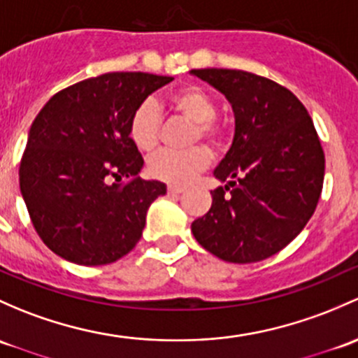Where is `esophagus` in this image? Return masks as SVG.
Wrapping results in <instances>:
<instances>
[{
    "label": "esophagus",
    "mask_w": 358,
    "mask_h": 358,
    "mask_svg": "<svg viewBox=\"0 0 358 358\" xmlns=\"http://www.w3.org/2000/svg\"><path fill=\"white\" fill-rule=\"evenodd\" d=\"M183 190H185V189H182V187H173V185L168 187V194L169 195H180V194H183Z\"/></svg>",
    "instance_id": "esophagus-1"
}]
</instances>
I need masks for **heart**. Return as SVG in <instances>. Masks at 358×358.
Wrapping results in <instances>:
<instances>
[{"instance_id":"1","label":"heart","mask_w":358,"mask_h":358,"mask_svg":"<svg viewBox=\"0 0 358 358\" xmlns=\"http://www.w3.org/2000/svg\"><path fill=\"white\" fill-rule=\"evenodd\" d=\"M169 106L194 123L190 135L192 142L201 138L216 149L223 145V129L214 120L216 104L204 89L197 85L180 87L169 96ZM159 111L152 101H144L138 104L129 123L130 141L134 142L135 148L142 152H150L156 149L159 141ZM209 161V152L204 148H192L185 152L163 150L150 157L148 171L152 178L173 187H183L197 173L208 168Z\"/></svg>"}]
</instances>
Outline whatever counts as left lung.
Instances as JSON below:
<instances>
[{"label": "left lung", "mask_w": 358, "mask_h": 358, "mask_svg": "<svg viewBox=\"0 0 358 358\" xmlns=\"http://www.w3.org/2000/svg\"><path fill=\"white\" fill-rule=\"evenodd\" d=\"M231 104V148L214 169L208 214L192 223L195 240L235 264L268 259L306 228L322 182L324 152L302 103L283 85L243 70H192Z\"/></svg>", "instance_id": "obj_1"}]
</instances>
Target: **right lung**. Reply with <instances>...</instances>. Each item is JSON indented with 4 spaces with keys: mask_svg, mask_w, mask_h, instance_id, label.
<instances>
[{
    "mask_svg": "<svg viewBox=\"0 0 358 358\" xmlns=\"http://www.w3.org/2000/svg\"><path fill=\"white\" fill-rule=\"evenodd\" d=\"M173 77L115 71L55 94L29 130L20 192L37 235L65 261L103 266L137 245L166 185L142 180L129 123ZM127 178L129 182L121 183Z\"/></svg>",
    "mask_w": 358,
    "mask_h": 358,
    "instance_id": "obj_1",
    "label": "right lung"
}]
</instances>
